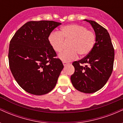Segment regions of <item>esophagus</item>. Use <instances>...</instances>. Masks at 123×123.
I'll return each instance as SVG.
<instances>
[{"label": "esophagus", "mask_w": 123, "mask_h": 123, "mask_svg": "<svg viewBox=\"0 0 123 123\" xmlns=\"http://www.w3.org/2000/svg\"><path fill=\"white\" fill-rule=\"evenodd\" d=\"M62 63H63V65H64L65 66L66 65H67L68 64V63H69L66 62H63Z\"/></svg>", "instance_id": "obj_1"}]
</instances>
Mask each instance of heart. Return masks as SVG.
<instances>
[{
    "label": "heart",
    "instance_id": "obj_1",
    "mask_svg": "<svg viewBox=\"0 0 123 123\" xmlns=\"http://www.w3.org/2000/svg\"><path fill=\"white\" fill-rule=\"evenodd\" d=\"M72 40L69 50L59 54L58 57L64 62L71 61L78 56H85L90 53L94 47L95 36L94 32L87 30L83 25L70 24L61 28L60 33L53 32L49 37L50 44L55 51L60 52L62 49L64 40Z\"/></svg>",
    "mask_w": 123,
    "mask_h": 123
}]
</instances>
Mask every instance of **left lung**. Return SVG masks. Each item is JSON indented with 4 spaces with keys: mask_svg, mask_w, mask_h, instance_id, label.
<instances>
[{
    "mask_svg": "<svg viewBox=\"0 0 123 123\" xmlns=\"http://www.w3.org/2000/svg\"><path fill=\"white\" fill-rule=\"evenodd\" d=\"M91 24L95 33V43L90 53L72 65L74 72L71 82L80 92H95L105 85L113 68L115 51L108 31L94 21L84 19ZM85 63L86 65L82 64Z\"/></svg>",
    "mask_w": 123,
    "mask_h": 123,
    "instance_id": "left-lung-1",
    "label": "left lung"
}]
</instances>
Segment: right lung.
Returning a JSON list of instances; mask_svg holds the SVG:
<instances>
[{
  "mask_svg": "<svg viewBox=\"0 0 123 123\" xmlns=\"http://www.w3.org/2000/svg\"><path fill=\"white\" fill-rule=\"evenodd\" d=\"M60 22L29 21L17 31L10 41L9 66L19 86L36 95L50 92L57 83L62 62L49 40L51 32Z\"/></svg>",
  "mask_w": 123,
  "mask_h": 123,
  "instance_id": "add662e5",
  "label": "right lung"
}]
</instances>
